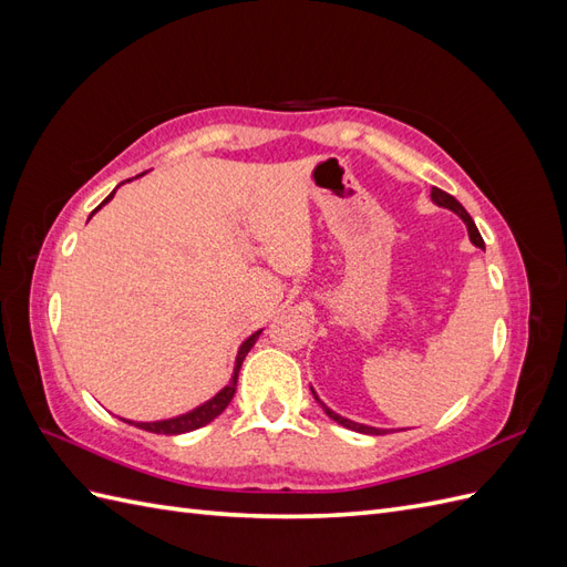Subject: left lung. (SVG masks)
<instances>
[{
	"mask_svg": "<svg viewBox=\"0 0 567 567\" xmlns=\"http://www.w3.org/2000/svg\"><path fill=\"white\" fill-rule=\"evenodd\" d=\"M431 200H433L435 205H440V208H447V210H452L454 215H458V217H461V221H463V225H466V229H468V238H471V244L485 250V241H483V236H480V231H477V227H475V221L471 219V215L466 213V208H463V205H461V203H458L454 196L444 194L442 188L433 186V188H431ZM312 394H315V400L319 402V406L326 411V416H329V419H331V421H336V423H340V425L350 427V431H354V433H364V435H385V433H394V431H388V427H375V425L357 423V421H352V419L340 416V414H336V411H333L331 406H326V404L319 400V394H317V390H315V388H312Z\"/></svg>",
	"mask_w": 567,
	"mask_h": 567,
	"instance_id": "obj_1",
	"label": "left lung"
}]
</instances>
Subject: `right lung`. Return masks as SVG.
Segmentation results:
<instances>
[{
	"mask_svg": "<svg viewBox=\"0 0 567 567\" xmlns=\"http://www.w3.org/2000/svg\"><path fill=\"white\" fill-rule=\"evenodd\" d=\"M144 175H146V173L136 175V177H144ZM136 177H132V179H136ZM132 179H127V182H132ZM123 184H125V182H123ZM117 188H120V184L113 188V192H111L104 200H101V205H99V208H96L94 213H99L109 200H113ZM94 213L90 215V219L94 217ZM260 333H262V329L255 331L252 336H248V338L241 342V346H238L236 362H234V371H231L229 383H227L225 388H221L217 394H213L210 400H205L203 404L194 406L192 411H184V414H177V416H173V419H161V421H132V419H120V416H117V419L130 423V425H134V427H142V431H146V433H156V435H182V433L196 431V427L208 425L210 421H215V419L221 414V411H225V409L229 406V402H231V398H234V392H236L238 371H241L244 359H246V354L250 352V348L257 342V338H260Z\"/></svg>",
	"mask_w": 567,
	"mask_h": 567,
	"instance_id": "add662e5",
	"label": "right lung"
}]
</instances>
